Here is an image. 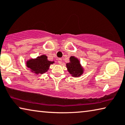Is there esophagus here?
I'll return each instance as SVG.
<instances>
[{
	"label": "esophagus",
	"instance_id": "obj_1",
	"mask_svg": "<svg viewBox=\"0 0 125 125\" xmlns=\"http://www.w3.org/2000/svg\"><path fill=\"white\" fill-rule=\"evenodd\" d=\"M58 63L59 64H62V59L60 58V59H58Z\"/></svg>",
	"mask_w": 125,
	"mask_h": 125
}]
</instances>
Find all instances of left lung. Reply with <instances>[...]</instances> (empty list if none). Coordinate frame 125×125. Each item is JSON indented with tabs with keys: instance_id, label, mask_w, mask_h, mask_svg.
<instances>
[{
	"instance_id": "1",
	"label": "left lung",
	"mask_w": 125,
	"mask_h": 125,
	"mask_svg": "<svg viewBox=\"0 0 125 125\" xmlns=\"http://www.w3.org/2000/svg\"><path fill=\"white\" fill-rule=\"evenodd\" d=\"M69 60L70 62L66 64L68 72L73 77H80L84 72V69L81 65L80 61L73 56L70 57Z\"/></svg>"
}]
</instances>
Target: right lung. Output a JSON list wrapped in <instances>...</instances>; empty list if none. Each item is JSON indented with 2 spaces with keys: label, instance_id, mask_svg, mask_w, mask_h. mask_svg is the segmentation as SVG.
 Instances as JSON below:
<instances>
[{
  "label": "right lung",
  "instance_id": "add662e5",
  "mask_svg": "<svg viewBox=\"0 0 125 125\" xmlns=\"http://www.w3.org/2000/svg\"><path fill=\"white\" fill-rule=\"evenodd\" d=\"M54 61L48 60L47 56L42 55L35 59H30L26 61V66L30 69L32 73L36 74H43L49 69L51 64H53Z\"/></svg>",
  "mask_w": 125,
  "mask_h": 125
}]
</instances>
